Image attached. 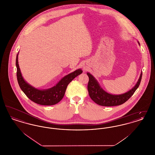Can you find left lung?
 <instances>
[{
  "instance_id": "1",
  "label": "left lung",
  "mask_w": 155,
  "mask_h": 155,
  "mask_svg": "<svg viewBox=\"0 0 155 155\" xmlns=\"http://www.w3.org/2000/svg\"><path fill=\"white\" fill-rule=\"evenodd\" d=\"M139 45L140 44L138 42ZM89 77L88 84V91L89 95L91 99L95 102L96 104L103 106H114L122 104L127 101L135 92V91L138 88L140 84L142 75L141 73L140 78L136 85L130 89L129 91L121 95H112L110 94L101 87L96 79L92 75L87 73Z\"/></svg>"
}]
</instances>
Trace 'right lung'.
I'll use <instances>...</instances> for the list:
<instances>
[{
	"label": "right lung",
	"instance_id": "1",
	"mask_svg": "<svg viewBox=\"0 0 155 155\" xmlns=\"http://www.w3.org/2000/svg\"><path fill=\"white\" fill-rule=\"evenodd\" d=\"M17 54L15 64L17 67V78L21 89L31 101L41 105H54L59 103L64 95L67 85L77 76L81 74L82 71L78 69L74 72L67 75L51 88L40 90L30 85L22 77L18 62Z\"/></svg>",
	"mask_w": 155,
	"mask_h": 155
}]
</instances>
